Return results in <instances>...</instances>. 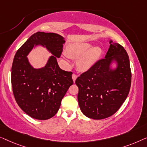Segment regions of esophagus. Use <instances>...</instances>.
Listing matches in <instances>:
<instances>
[{
  "label": "esophagus",
  "mask_w": 147,
  "mask_h": 147,
  "mask_svg": "<svg viewBox=\"0 0 147 147\" xmlns=\"http://www.w3.org/2000/svg\"><path fill=\"white\" fill-rule=\"evenodd\" d=\"M72 77H73V80L74 82L75 81V80L76 79V78H77V74H76V73H73V75H72Z\"/></svg>",
  "instance_id": "34e87169"
}]
</instances>
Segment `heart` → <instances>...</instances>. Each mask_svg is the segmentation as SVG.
Here are the masks:
<instances>
[{"label":"heart","mask_w":147,"mask_h":147,"mask_svg":"<svg viewBox=\"0 0 147 147\" xmlns=\"http://www.w3.org/2000/svg\"><path fill=\"white\" fill-rule=\"evenodd\" d=\"M92 45L87 42L74 43L70 45L67 48V52L71 57L78 59V69L81 71L89 69L94 65L102 53V51L98 47L91 49Z\"/></svg>","instance_id":"b5f03b06"}]
</instances>
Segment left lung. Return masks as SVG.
Listing matches in <instances>:
<instances>
[{
  "mask_svg": "<svg viewBox=\"0 0 147 147\" xmlns=\"http://www.w3.org/2000/svg\"><path fill=\"white\" fill-rule=\"evenodd\" d=\"M110 43L105 58L97 61L75 81L80 110L90 119H102L114 115L131 88V71L127 51L118 43ZM113 59L118 63L115 71L109 69Z\"/></svg>",
  "mask_w": 147,
  "mask_h": 147,
  "instance_id": "1",
  "label": "left lung"
}]
</instances>
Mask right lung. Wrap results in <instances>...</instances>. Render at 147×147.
Returning <instances> with one entry per match:
<instances>
[{
	"label": "right lung",
	"mask_w": 147,
	"mask_h": 147,
	"mask_svg": "<svg viewBox=\"0 0 147 147\" xmlns=\"http://www.w3.org/2000/svg\"><path fill=\"white\" fill-rule=\"evenodd\" d=\"M65 42L63 37L56 33L37 32L18 49L14 56L11 71L12 92L20 108L33 119L47 120L54 117L62 99L73 84V73L60 69L55 57L61 56ZM37 44L46 46L54 55L40 69L32 68L26 58Z\"/></svg>",
	"instance_id": "right-lung-1"
}]
</instances>
